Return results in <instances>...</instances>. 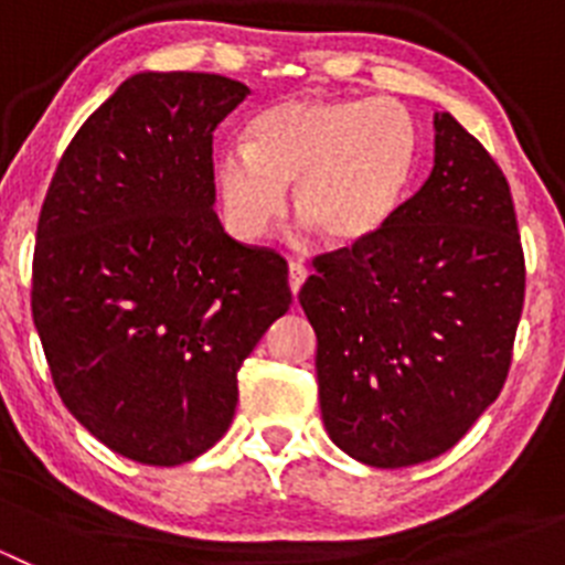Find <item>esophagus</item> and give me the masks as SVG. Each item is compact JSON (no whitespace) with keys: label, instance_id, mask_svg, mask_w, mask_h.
<instances>
[{"label":"esophagus","instance_id":"esophagus-1","mask_svg":"<svg viewBox=\"0 0 565 565\" xmlns=\"http://www.w3.org/2000/svg\"><path fill=\"white\" fill-rule=\"evenodd\" d=\"M306 279H308V268L302 266V263H291V266H288V286H291L294 297L299 294V288L306 286Z\"/></svg>","mask_w":565,"mask_h":565}]
</instances>
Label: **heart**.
Instances as JSON below:
<instances>
[{"label": "heart", "instance_id": "b5f03b06", "mask_svg": "<svg viewBox=\"0 0 565 565\" xmlns=\"http://www.w3.org/2000/svg\"><path fill=\"white\" fill-rule=\"evenodd\" d=\"M422 152L416 118L398 102L282 98L254 115L246 147L221 154L217 186L243 237H268L294 186L306 226L331 248H362L407 209Z\"/></svg>", "mask_w": 565, "mask_h": 565}]
</instances>
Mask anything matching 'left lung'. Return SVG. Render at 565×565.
I'll list each match as a JSON object with an SVG mask.
<instances>
[{"instance_id":"8db88e82","label":"left lung","mask_w":565,"mask_h":565,"mask_svg":"<svg viewBox=\"0 0 565 565\" xmlns=\"http://www.w3.org/2000/svg\"><path fill=\"white\" fill-rule=\"evenodd\" d=\"M433 127V172L402 217L371 246L319 254L299 291L326 430L367 467L456 447L507 382L523 311L507 178L450 113Z\"/></svg>"}]
</instances>
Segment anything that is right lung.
Instances as JSON below:
<instances>
[{"instance_id":"add662e5","label":"right lung","mask_w":565,"mask_h":565,"mask_svg":"<svg viewBox=\"0 0 565 565\" xmlns=\"http://www.w3.org/2000/svg\"><path fill=\"white\" fill-rule=\"evenodd\" d=\"M248 93L135 73L64 149L39 214L30 306L53 384L104 447L149 467L221 441L239 364L291 306L286 259L212 209L214 129Z\"/></svg>"}]
</instances>
